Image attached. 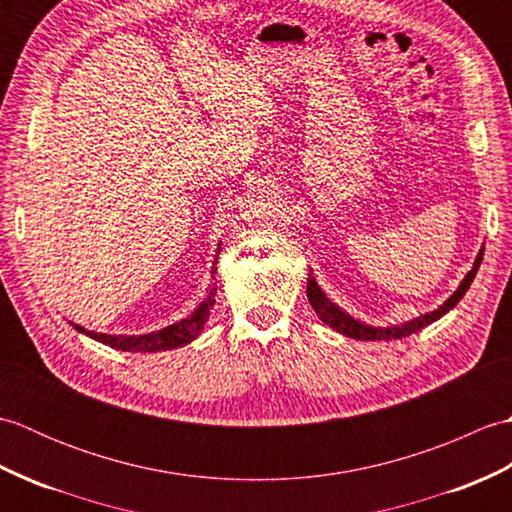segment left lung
<instances>
[{"instance_id": "left-lung-1", "label": "left lung", "mask_w": 512, "mask_h": 512, "mask_svg": "<svg viewBox=\"0 0 512 512\" xmlns=\"http://www.w3.org/2000/svg\"><path fill=\"white\" fill-rule=\"evenodd\" d=\"M482 257H484V246L480 248V253H477L473 268L460 281L458 290H455L453 295L447 301H444L438 310L427 312V314H420V317L411 319L407 323H400V325H387V328H376V325H367L363 321L354 319L352 314H347L345 310H341L339 306H336V303H332L328 297H325V292L317 284V279L312 277V270H310V275H308V301H310V306L314 308V312L319 314V319L325 325H330L332 330L341 332L345 336H350V339H356V341L405 339V336H409L413 332H420L422 328H427V325H431L433 321H438L449 310H453L455 306H458L460 299L466 295V290H469L471 284H473V279L477 275V268H480V264H482Z\"/></svg>"}]
</instances>
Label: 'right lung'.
Segmentation results:
<instances>
[{"label":"right lung","instance_id":"add662e5","mask_svg":"<svg viewBox=\"0 0 512 512\" xmlns=\"http://www.w3.org/2000/svg\"><path fill=\"white\" fill-rule=\"evenodd\" d=\"M220 246L217 244V255H220ZM215 255V257H217ZM215 266L211 273H215ZM215 295H217V288L215 284L206 290V297L200 301V306L195 308L189 317H184L180 321H176L173 325H167V328L156 330V332H149V334H101V332H92V330H85L81 325H74V330H79L81 334L90 336V339L99 341L103 345H110L114 350H121V352H162V350H173V347H182L191 343L193 339H198L200 332L204 330V323L209 321V314L211 308L215 306Z\"/></svg>","mask_w":512,"mask_h":512}]
</instances>
